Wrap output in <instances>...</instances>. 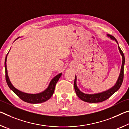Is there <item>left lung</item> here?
Returning a JSON list of instances; mask_svg holds the SVG:
<instances>
[{
	"mask_svg": "<svg viewBox=\"0 0 129 129\" xmlns=\"http://www.w3.org/2000/svg\"><path fill=\"white\" fill-rule=\"evenodd\" d=\"M108 37H110L112 40H115L116 42V43L118 44V42L117 40H116V38L114 37V36L110 34H107ZM119 48V50L120 54L122 56V64L121 67V70H120L119 76L118 77V79L115 85H114L113 87H112L111 88L107 91H104L103 92L99 93H95V94H85L83 93L82 92H81L79 90V89L77 88L76 85V76H75V79L74 81V88L76 92V93L77 95L80 99L82 101L88 102V103H98V102H103L105 100L107 99L108 98H109L111 96H112L113 94L117 91L118 89L120 88V86L122 85V82L123 80V77H124V63H125V58H124V56L123 52H122L121 49L120 48L119 46H118Z\"/></svg>",
	"mask_w": 129,
	"mask_h": 129,
	"instance_id": "8db88e82",
	"label": "left lung"
}]
</instances>
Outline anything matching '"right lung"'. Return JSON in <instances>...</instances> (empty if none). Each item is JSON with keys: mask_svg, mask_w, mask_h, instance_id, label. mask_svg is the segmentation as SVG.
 Returning <instances> with one entry per match:
<instances>
[{"mask_svg": "<svg viewBox=\"0 0 129 129\" xmlns=\"http://www.w3.org/2000/svg\"><path fill=\"white\" fill-rule=\"evenodd\" d=\"M7 53V54H8ZM7 54L6 55V58H5V77H6V80L8 86L10 89L13 91L16 95H17L20 99H21L22 101H23L26 102L30 103H40L44 102L52 97L53 94L54 93L55 87L59 79L62 75V73H60V74L57 75L56 76H55L53 79L50 82L49 85L48 87L44 91L42 92L36 93V94H30V93H24L23 92H21L17 89H16L13 85H12L11 83L10 82L9 76L7 75V66H6V60H7Z\"/></svg>", "mask_w": 129, "mask_h": 129, "instance_id": "obj_1", "label": "right lung"}]
</instances>
